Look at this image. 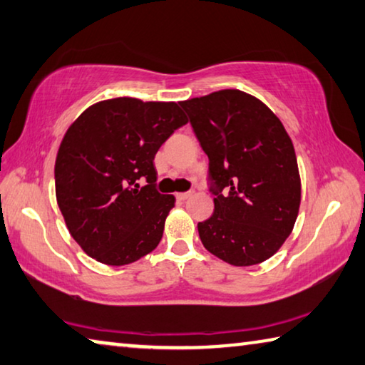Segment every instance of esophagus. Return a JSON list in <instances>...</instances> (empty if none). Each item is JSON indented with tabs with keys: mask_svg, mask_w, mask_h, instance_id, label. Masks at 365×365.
<instances>
[{
	"mask_svg": "<svg viewBox=\"0 0 365 365\" xmlns=\"http://www.w3.org/2000/svg\"><path fill=\"white\" fill-rule=\"evenodd\" d=\"M190 195H192V192H190V190H189V192H179V194H176V199L178 200H187Z\"/></svg>",
	"mask_w": 365,
	"mask_h": 365,
	"instance_id": "34e87169",
	"label": "esophagus"
}]
</instances>
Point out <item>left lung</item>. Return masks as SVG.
<instances>
[{
	"label": "left lung",
	"instance_id": "8db88e82",
	"mask_svg": "<svg viewBox=\"0 0 365 365\" xmlns=\"http://www.w3.org/2000/svg\"><path fill=\"white\" fill-rule=\"evenodd\" d=\"M179 104L210 160L215 212L197 225L203 247L232 266L263 263L292 234L302 202L295 149L282 121L239 89Z\"/></svg>",
	"mask_w": 365,
	"mask_h": 365
}]
</instances>
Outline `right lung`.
<instances>
[{
	"label": "right lung",
	"mask_w": 365,
	"mask_h": 365,
	"mask_svg": "<svg viewBox=\"0 0 365 365\" xmlns=\"http://www.w3.org/2000/svg\"><path fill=\"white\" fill-rule=\"evenodd\" d=\"M187 121L176 102L115 98L88 107L70 125L56 157V199L89 257L125 266L160 244L175 197L155 189L153 158ZM139 178L145 187H138Z\"/></svg>",
	"instance_id": "1"
}]
</instances>
